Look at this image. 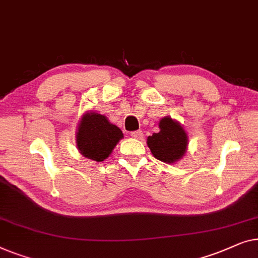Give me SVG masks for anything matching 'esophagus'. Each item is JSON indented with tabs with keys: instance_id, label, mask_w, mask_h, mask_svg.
Instances as JSON below:
<instances>
[{
	"instance_id": "esophagus-1",
	"label": "esophagus",
	"mask_w": 258,
	"mask_h": 258,
	"mask_svg": "<svg viewBox=\"0 0 258 258\" xmlns=\"http://www.w3.org/2000/svg\"><path fill=\"white\" fill-rule=\"evenodd\" d=\"M131 137L134 138V139H141L143 138V132L141 131H134V132H131Z\"/></svg>"
}]
</instances>
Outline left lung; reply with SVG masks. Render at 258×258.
Listing matches in <instances>:
<instances>
[{"mask_svg":"<svg viewBox=\"0 0 258 258\" xmlns=\"http://www.w3.org/2000/svg\"><path fill=\"white\" fill-rule=\"evenodd\" d=\"M159 132L147 138V146L158 160L175 164L183 158L188 148V136L183 126L167 115L159 121Z\"/></svg>","mask_w":258,"mask_h":258,"instance_id":"1","label":"left lung"}]
</instances>
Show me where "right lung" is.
I'll list each match as a JSON object with an SVG mask.
<instances>
[{
    "label": "right lung",
    "instance_id": "add662e5",
    "mask_svg": "<svg viewBox=\"0 0 258 258\" xmlns=\"http://www.w3.org/2000/svg\"><path fill=\"white\" fill-rule=\"evenodd\" d=\"M122 138L121 130L110 122L106 115L88 111L78 122L76 145L83 157L101 162L110 157Z\"/></svg>",
    "mask_w": 258,
    "mask_h": 258
}]
</instances>
